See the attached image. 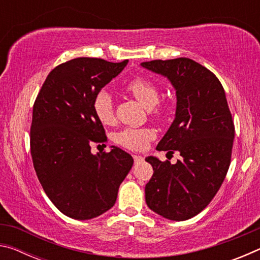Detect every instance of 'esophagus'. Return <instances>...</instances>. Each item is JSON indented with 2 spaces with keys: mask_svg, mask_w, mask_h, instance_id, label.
I'll use <instances>...</instances> for the list:
<instances>
[{
  "mask_svg": "<svg viewBox=\"0 0 260 260\" xmlns=\"http://www.w3.org/2000/svg\"><path fill=\"white\" fill-rule=\"evenodd\" d=\"M133 158H134V161L135 162H140V161H143L144 160V158L143 157H141V156H133Z\"/></svg>",
  "mask_w": 260,
  "mask_h": 260,
  "instance_id": "esophagus-1",
  "label": "esophagus"
}]
</instances>
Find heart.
I'll return each instance as SVG.
<instances>
[{
	"mask_svg": "<svg viewBox=\"0 0 260 260\" xmlns=\"http://www.w3.org/2000/svg\"><path fill=\"white\" fill-rule=\"evenodd\" d=\"M125 89L131 93L156 119H164L171 112L167 102H159V89L155 82L146 77H135L127 82ZM93 111L102 125H112L114 109L111 95L107 90H101L93 100ZM155 138V132L150 128H124L116 135V142L129 150L139 151L147 147L149 141Z\"/></svg>",
	"mask_w": 260,
	"mask_h": 260,
	"instance_id": "1",
	"label": "heart"
}]
</instances>
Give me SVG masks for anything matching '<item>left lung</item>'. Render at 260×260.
<instances>
[{
	"label": "left lung",
	"instance_id": "obj_1",
	"mask_svg": "<svg viewBox=\"0 0 260 260\" xmlns=\"http://www.w3.org/2000/svg\"><path fill=\"white\" fill-rule=\"evenodd\" d=\"M141 65L169 78L177 90L175 119L156 149L182 157L174 165L146 158L153 170L147 205L166 219H190L213 200L231 165L235 126L225 90L214 73L190 58Z\"/></svg>",
	"mask_w": 260,
	"mask_h": 260
}]
</instances>
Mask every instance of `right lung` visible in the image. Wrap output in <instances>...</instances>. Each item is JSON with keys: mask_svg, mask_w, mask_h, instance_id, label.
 <instances>
[{"mask_svg": "<svg viewBox=\"0 0 260 260\" xmlns=\"http://www.w3.org/2000/svg\"><path fill=\"white\" fill-rule=\"evenodd\" d=\"M127 61H65L48 74L35 99L29 134L34 170L52 204L70 218L91 219L111 209L133 166L129 153L117 147L90 152L91 144L108 141L93 100Z\"/></svg>", "mask_w": 260, "mask_h": 260, "instance_id": "add662e5", "label": "right lung"}]
</instances>
